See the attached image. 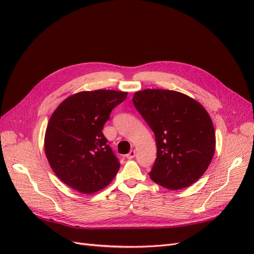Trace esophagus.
<instances>
[{
	"label": "esophagus",
	"mask_w": 254,
	"mask_h": 254,
	"mask_svg": "<svg viewBox=\"0 0 254 254\" xmlns=\"http://www.w3.org/2000/svg\"><path fill=\"white\" fill-rule=\"evenodd\" d=\"M134 156H135V150H134V149H131V150H130V151L127 153V155H126L127 159H133Z\"/></svg>",
	"instance_id": "esophagus-1"
}]
</instances>
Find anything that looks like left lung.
<instances>
[{
  "instance_id": "obj_1",
  "label": "left lung",
  "mask_w": 254,
  "mask_h": 254,
  "mask_svg": "<svg viewBox=\"0 0 254 254\" xmlns=\"http://www.w3.org/2000/svg\"><path fill=\"white\" fill-rule=\"evenodd\" d=\"M132 102L156 137L150 179L174 190L195 183L209 167L216 145L204 107L180 92L163 89L135 92Z\"/></svg>"
}]
</instances>
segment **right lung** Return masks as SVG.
<instances>
[{"label":"right lung","mask_w":254,"mask_h":254,"mask_svg":"<svg viewBox=\"0 0 254 254\" xmlns=\"http://www.w3.org/2000/svg\"><path fill=\"white\" fill-rule=\"evenodd\" d=\"M127 92L82 91L65 98L51 115L44 150L53 172L82 194L103 190L117 176L120 162L102 132L114 107Z\"/></svg>","instance_id":"add662e5"}]
</instances>
